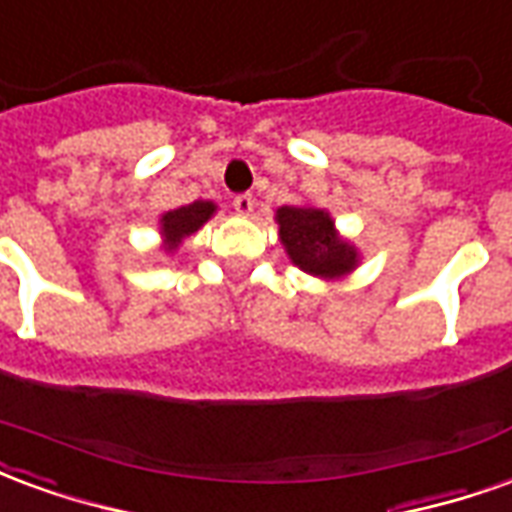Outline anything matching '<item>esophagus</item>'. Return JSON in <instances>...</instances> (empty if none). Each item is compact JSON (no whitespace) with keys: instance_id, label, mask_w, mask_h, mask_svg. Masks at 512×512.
<instances>
[{"instance_id":"esophagus-1","label":"esophagus","mask_w":512,"mask_h":512,"mask_svg":"<svg viewBox=\"0 0 512 512\" xmlns=\"http://www.w3.org/2000/svg\"><path fill=\"white\" fill-rule=\"evenodd\" d=\"M233 208H235V213H241V216H249V213L255 211V197H252V194H235Z\"/></svg>"}]
</instances>
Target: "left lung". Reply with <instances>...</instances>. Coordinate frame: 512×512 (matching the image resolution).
<instances>
[{
  "label": "left lung",
  "mask_w": 512,
  "mask_h": 512,
  "mask_svg": "<svg viewBox=\"0 0 512 512\" xmlns=\"http://www.w3.org/2000/svg\"><path fill=\"white\" fill-rule=\"evenodd\" d=\"M279 238L293 266L312 277L337 279L359 266L354 244L340 238L334 219L312 205H282L277 211Z\"/></svg>",
  "instance_id": "8db88e82"
}]
</instances>
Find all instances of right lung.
Returning a JSON list of instances; mask_svg holds the SVG:
<instances>
[{"label": "right lung", "instance_id": "add662e5", "mask_svg": "<svg viewBox=\"0 0 512 512\" xmlns=\"http://www.w3.org/2000/svg\"><path fill=\"white\" fill-rule=\"evenodd\" d=\"M216 213V205L213 202L197 200L191 205H180L175 211H167L161 219H158V227H161V238H164V249L167 252H175L183 238H189L191 233H197L202 224L211 219Z\"/></svg>", "mask_w": 512, "mask_h": 512}]
</instances>
